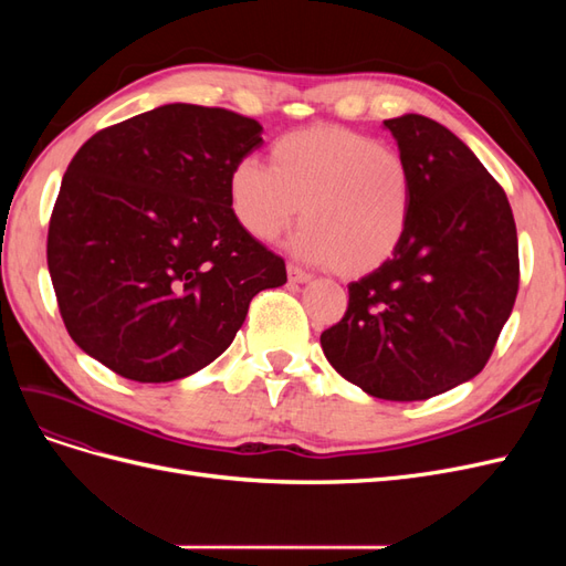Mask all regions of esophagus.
Masks as SVG:
<instances>
[{
	"label": "esophagus",
	"instance_id": "1",
	"mask_svg": "<svg viewBox=\"0 0 566 566\" xmlns=\"http://www.w3.org/2000/svg\"><path fill=\"white\" fill-rule=\"evenodd\" d=\"M310 279H312L310 273L302 271L300 266H295V264H287V281H290V283H306Z\"/></svg>",
	"mask_w": 566,
	"mask_h": 566
}]
</instances>
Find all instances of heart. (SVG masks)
<instances>
[{
	"mask_svg": "<svg viewBox=\"0 0 566 566\" xmlns=\"http://www.w3.org/2000/svg\"><path fill=\"white\" fill-rule=\"evenodd\" d=\"M229 205L256 241H273L297 210L290 250L314 266L361 276L391 260L413 212V175L397 148L345 127H306L271 146V165L235 160Z\"/></svg>",
	"mask_w": 566,
	"mask_h": 566,
	"instance_id": "1",
	"label": "heart"
}]
</instances>
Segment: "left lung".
<instances>
[{"label":"left lung","mask_w":566,"mask_h":566,"mask_svg":"<svg viewBox=\"0 0 566 566\" xmlns=\"http://www.w3.org/2000/svg\"><path fill=\"white\" fill-rule=\"evenodd\" d=\"M413 175L399 250L349 283L347 314L323 331L331 366L385 401H424L489 361L520 287L517 229L503 188L434 119L382 123Z\"/></svg>","instance_id":"1"}]
</instances>
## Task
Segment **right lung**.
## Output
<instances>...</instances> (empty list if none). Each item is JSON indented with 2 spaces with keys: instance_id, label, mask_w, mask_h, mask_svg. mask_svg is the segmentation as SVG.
<instances>
[{
  "instance_id": "right-lung-1",
  "label": "right lung",
  "mask_w": 566,
  "mask_h": 566,
  "mask_svg": "<svg viewBox=\"0 0 566 566\" xmlns=\"http://www.w3.org/2000/svg\"><path fill=\"white\" fill-rule=\"evenodd\" d=\"M262 125L167 104L101 129L61 181L46 264L75 345L134 382L188 378L224 354L285 262L238 224L227 181Z\"/></svg>"
}]
</instances>
